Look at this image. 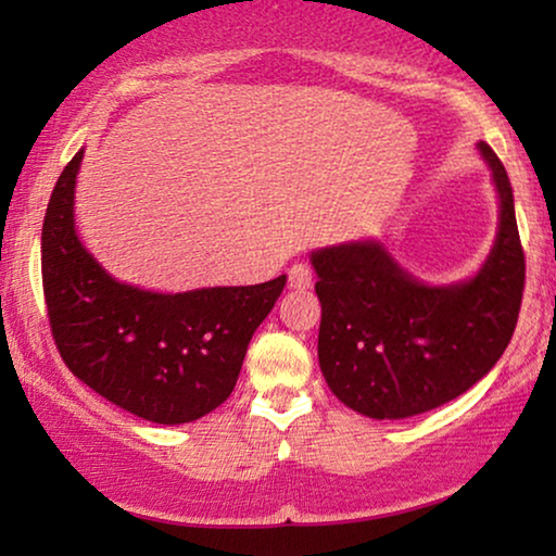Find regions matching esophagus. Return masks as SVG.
Instances as JSON below:
<instances>
[{
	"instance_id": "1",
	"label": "esophagus",
	"mask_w": 556,
	"mask_h": 556,
	"mask_svg": "<svg viewBox=\"0 0 556 556\" xmlns=\"http://www.w3.org/2000/svg\"><path fill=\"white\" fill-rule=\"evenodd\" d=\"M314 283V268L308 263H293L291 270H288V286L295 288V291H306Z\"/></svg>"
}]
</instances>
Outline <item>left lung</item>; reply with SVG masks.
I'll use <instances>...</instances> for the list:
<instances>
[{
    "label": "left lung",
    "mask_w": 556,
    "mask_h": 556,
    "mask_svg": "<svg viewBox=\"0 0 556 556\" xmlns=\"http://www.w3.org/2000/svg\"><path fill=\"white\" fill-rule=\"evenodd\" d=\"M498 192V232L483 268L425 286L379 242L311 253L321 301L318 364L331 392L375 420H402L470 390L501 359L519 321L523 248L504 164L478 143Z\"/></svg>",
    "instance_id": "8db88e82"
}]
</instances>
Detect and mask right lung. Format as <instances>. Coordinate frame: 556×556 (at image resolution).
<instances>
[{
  "label": "right lung",
  "instance_id": "1",
  "mask_svg": "<svg viewBox=\"0 0 556 556\" xmlns=\"http://www.w3.org/2000/svg\"><path fill=\"white\" fill-rule=\"evenodd\" d=\"M83 149L60 174L42 223V288L67 369L126 413L159 425L200 420L238 382L286 276L257 286L154 293L118 283L75 235Z\"/></svg>",
  "mask_w": 556,
  "mask_h": 556
}]
</instances>
